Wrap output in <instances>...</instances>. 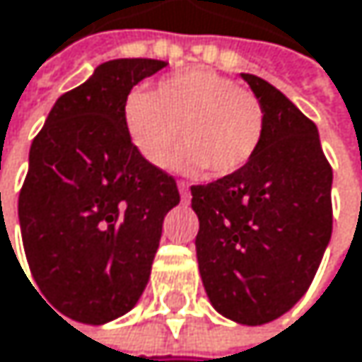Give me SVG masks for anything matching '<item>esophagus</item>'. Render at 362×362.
Returning a JSON list of instances; mask_svg holds the SVG:
<instances>
[{
  "label": "esophagus",
  "instance_id": "obj_1",
  "mask_svg": "<svg viewBox=\"0 0 362 362\" xmlns=\"http://www.w3.org/2000/svg\"><path fill=\"white\" fill-rule=\"evenodd\" d=\"M177 187H179L181 198H183V200H189V185H187L185 181H179V183H177Z\"/></svg>",
  "mask_w": 362,
  "mask_h": 362
}]
</instances>
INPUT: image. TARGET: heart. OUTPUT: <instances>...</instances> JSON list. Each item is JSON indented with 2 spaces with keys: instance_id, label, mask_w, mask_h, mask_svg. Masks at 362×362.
<instances>
[{
  "instance_id": "heart-1",
  "label": "heart",
  "mask_w": 362,
  "mask_h": 362,
  "mask_svg": "<svg viewBox=\"0 0 362 362\" xmlns=\"http://www.w3.org/2000/svg\"><path fill=\"white\" fill-rule=\"evenodd\" d=\"M122 124L134 151L164 168L181 141L179 164L228 177L243 170L262 149L266 107L255 92L206 69L162 78L151 92L134 88L122 105Z\"/></svg>"
}]
</instances>
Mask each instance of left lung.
I'll list each match as a JSON object with an SVG mask.
<instances>
[{"instance_id": "8db88e82", "label": "left lung", "mask_w": 362, "mask_h": 362, "mask_svg": "<svg viewBox=\"0 0 362 362\" xmlns=\"http://www.w3.org/2000/svg\"><path fill=\"white\" fill-rule=\"evenodd\" d=\"M266 107V136L238 173L192 185L198 268L215 310L243 325L288 312L331 240L333 170L316 124L270 82L243 74Z\"/></svg>"}]
</instances>
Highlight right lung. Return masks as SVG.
I'll list each match as a JSON object with an SVG mask.
<instances>
[{
	"mask_svg": "<svg viewBox=\"0 0 362 362\" xmlns=\"http://www.w3.org/2000/svg\"><path fill=\"white\" fill-rule=\"evenodd\" d=\"M166 65H98L54 103L31 143L18 196L25 255L40 293L71 320L103 325L134 308L162 221L181 200L175 177L147 164L122 124L126 94Z\"/></svg>",
	"mask_w": 362,
	"mask_h": 362,
	"instance_id": "right-lung-1",
	"label": "right lung"
}]
</instances>
